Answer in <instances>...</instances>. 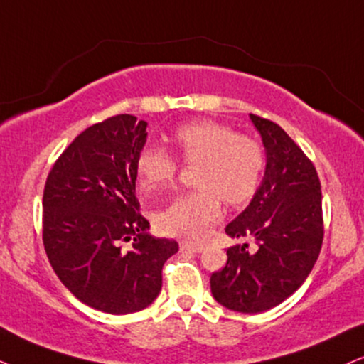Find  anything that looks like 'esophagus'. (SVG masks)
Listing matches in <instances>:
<instances>
[{
	"instance_id": "34e87169",
	"label": "esophagus",
	"mask_w": 364,
	"mask_h": 364,
	"mask_svg": "<svg viewBox=\"0 0 364 364\" xmlns=\"http://www.w3.org/2000/svg\"><path fill=\"white\" fill-rule=\"evenodd\" d=\"M203 250H204L203 245H194V243H189V241H182L181 243L182 253H200Z\"/></svg>"
}]
</instances>
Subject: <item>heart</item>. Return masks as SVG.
I'll use <instances>...</instances> for the list:
<instances>
[{"mask_svg": "<svg viewBox=\"0 0 364 364\" xmlns=\"http://www.w3.org/2000/svg\"><path fill=\"white\" fill-rule=\"evenodd\" d=\"M172 141L183 161L199 164L194 177L199 189L178 196L156 213V228L167 236L200 240L221 218V199L237 208L257 194L267 156L255 138L237 134L230 124L214 119L181 124L172 133ZM177 170V160L160 146H143L136 156L143 192L167 189Z\"/></svg>", "mask_w": 364, "mask_h": 364, "instance_id": "heart-1", "label": "heart"}]
</instances>
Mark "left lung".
Returning <instances> with one entry per match:
<instances>
[{"instance_id":"1","label":"left lung","mask_w":364,"mask_h":364,"mask_svg":"<svg viewBox=\"0 0 364 364\" xmlns=\"http://www.w3.org/2000/svg\"><path fill=\"white\" fill-rule=\"evenodd\" d=\"M264 146L263 181L243 213L226 226L232 240L228 263L210 275L216 302L230 311L258 314L289 299L312 272L322 246V194L316 167L284 129L250 114Z\"/></svg>"}]
</instances>
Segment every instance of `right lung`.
I'll return each instance as SVG.
<instances>
[{
  "instance_id": "obj_1",
  "label": "right lung",
  "mask_w": 364,
  "mask_h": 364,
  "mask_svg": "<svg viewBox=\"0 0 364 364\" xmlns=\"http://www.w3.org/2000/svg\"><path fill=\"white\" fill-rule=\"evenodd\" d=\"M143 119L118 114L84 129L58 156L43 191V246L75 299L106 314L143 311L159 297L177 241L154 237L134 196ZM133 240L128 252L122 248Z\"/></svg>"
}]
</instances>
